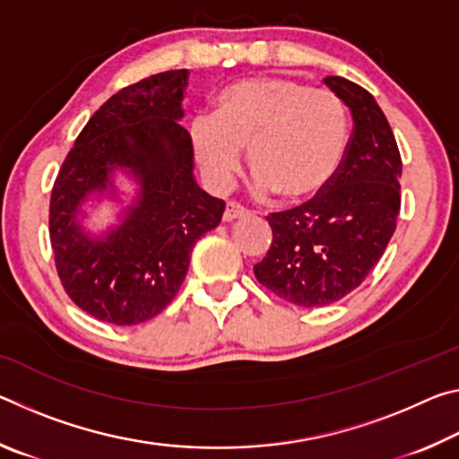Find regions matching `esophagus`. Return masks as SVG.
I'll return each mask as SVG.
<instances>
[{
  "mask_svg": "<svg viewBox=\"0 0 459 459\" xmlns=\"http://www.w3.org/2000/svg\"><path fill=\"white\" fill-rule=\"evenodd\" d=\"M248 211L247 208H243L238 204V202H229L227 208H224V214H222V221L224 222H232L237 219H243V216H247Z\"/></svg>",
  "mask_w": 459,
  "mask_h": 459,
  "instance_id": "1",
  "label": "esophagus"
}]
</instances>
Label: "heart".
I'll return each mask as SVG.
<instances>
[{
  "label": "heart",
  "instance_id": "heart-1",
  "mask_svg": "<svg viewBox=\"0 0 459 459\" xmlns=\"http://www.w3.org/2000/svg\"><path fill=\"white\" fill-rule=\"evenodd\" d=\"M194 155L214 190H227L240 150L257 176V190L304 202L332 182L348 142L346 107L336 92L285 76L232 84L216 99L214 117L190 127Z\"/></svg>",
  "mask_w": 459,
  "mask_h": 459
}]
</instances>
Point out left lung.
Returning a JSON list of instances; mask_svg holds the SVG:
<instances>
[{
	"mask_svg": "<svg viewBox=\"0 0 459 459\" xmlns=\"http://www.w3.org/2000/svg\"><path fill=\"white\" fill-rule=\"evenodd\" d=\"M352 113L336 176L301 206L267 216L273 240L253 267L257 281L290 304L324 307L354 291L383 257L401 211V153L375 97L325 76Z\"/></svg>",
	"mask_w": 459,
	"mask_h": 459,
	"instance_id": "1",
	"label": "left lung"
}]
</instances>
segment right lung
Segmentation results:
<instances>
[{"label": "right lung", "instance_id": "obj_1", "mask_svg": "<svg viewBox=\"0 0 459 459\" xmlns=\"http://www.w3.org/2000/svg\"><path fill=\"white\" fill-rule=\"evenodd\" d=\"M188 71L121 89L92 115L62 164L50 198V243L65 291L100 322L135 325L176 298L190 253L219 227L224 202L194 180L192 137L180 126ZM121 169L140 186L122 221L92 238L83 202L113 195Z\"/></svg>", "mask_w": 459, "mask_h": 459}]
</instances>
